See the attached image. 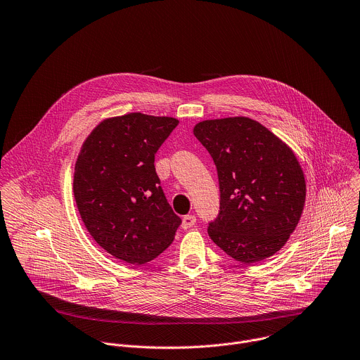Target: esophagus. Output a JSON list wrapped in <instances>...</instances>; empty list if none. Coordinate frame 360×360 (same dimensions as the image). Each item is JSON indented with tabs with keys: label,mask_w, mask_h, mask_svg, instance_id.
Listing matches in <instances>:
<instances>
[{
	"label": "esophagus",
	"mask_w": 360,
	"mask_h": 360,
	"mask_svg": "<svg viewBox=\"0 0 360 360\" xmlns=\"http://www.w3.org/2000/svg\"><path fill=\"white\" fill-rule=\"evenodd\" d=\"M195 223H196V216H193V214H186V216H184V219H182V229H189V227H192Z\"/></svg>",
	"instance_id": "34e87169"
}]
</instances>
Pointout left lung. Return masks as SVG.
<instances>
[{
    "label": "left lung",
    "mask_w": 360,
    "mask_h": 360,
    "mask_svg": "<svg viewBox=\"0 0 360 360\" xmlns=\"http://www.w3.org/2000/svg\"><path fill=\"white\" fill-rule=\"evenodd\" d=\"M217 169L220 210L209 223L213 243L253 264L276 255L305 205V176L292 150L249 117L205 120L193 127Z\"/></svg>",
    "instance_id": "obj_1"
}]
</instances>
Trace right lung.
<instances>
[{"label": "right lung", "mask_w": 360, "mask_h": 360, "mask_svg": "<svg viewBox=\"0 0 360 360\" xmlns=\"http://www.w3.org/2000/svg\"><path fill=\"white\" fill-rule=\"evenodd\" d=\"M178 123L143 112L105 118L80 148L73 178L80 217L118 260L146 264L174 242L182 220L160 186L154 161Z\"/></svg>", "instance_id": "1"}]
</instances>
